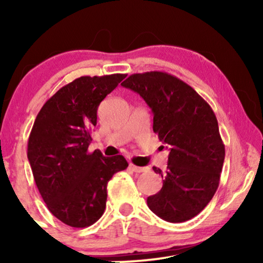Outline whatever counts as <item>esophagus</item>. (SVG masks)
Returning a JSON list of instances; mask_svg holds the SVG:
<instances>
[{"mask_svg":"<svg viewBox=\"0 0 263 263\" xmlns=\"http://www.w3.org/2000/svg\"><path fill=\"white\" fill-rule=\"evenodd\" d=\"M129 168H130L132 171L136 172V174H141V172H145L147 168L146 167H140V166H136L134 164H129Z\"/></svg>","mask_w":263,"mask_h":263,"instance_id":"esophagus-1","label":"esophagus"}]
</instances>
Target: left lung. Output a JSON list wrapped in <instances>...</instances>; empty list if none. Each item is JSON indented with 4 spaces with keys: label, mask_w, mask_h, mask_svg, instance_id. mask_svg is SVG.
I'll list each match as a JSON object with an SVG mask.
<instances>
[{
    "label": "left lung",
    "mask_w": 263,
    "mask_h": 263,
    "mask_svg": "<svg viewBox=\"0 0 263 263\" xmlns=\"http://www.w3.org/2000/svg\"><path fill=\"white\" fill-rule=\"evenodd\" d=\"M139 93L153 112V132L170 147L163 186L147 197L149 210L170 222L200 213L214 196L225 159L217 117L206 100L165 71L132 74L121 84Z\"/></svg>",
    "instance_id": "8db88e82"
}]
</instances>
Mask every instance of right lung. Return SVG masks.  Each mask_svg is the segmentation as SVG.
<instances>
[{
  "mask_svg": "<svg viewBox=\"0 0 263 263\" xmlns=\"http://www.w3.org/2000/svg\"><path fill=\"white\" fill-rule=\"evenodd\" d=\"M125 74L81 77L39 111L27 142L34 182L48 210L71 228H87L106 207L107 183L128 166L123 156L89 152L97 110Z\"/></svg>",
  "mask_w": 263,
  "mask_h": 263,
  "instance_id": "right-lung-1",
  "label": "right lung"
}]
</instances>
